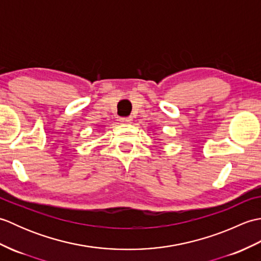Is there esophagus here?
<instances>
[{
	"label": "esophagus",
	"instance_id": "esophagus-1",
	"mask_svg": "<svg viewBox=\"0 0 261 261\" xmlns=\"http://www.w3.org/2000/svg\"><path fill=\"white\" fill-rule=\"evenodd\" d=\"M131 121H132L131 116H127V118H121V119H120L121 123H130Z\"/></svg>",
	"mask_w": 261,
	"mask_h": 261
}]
</instances>
